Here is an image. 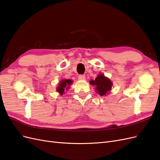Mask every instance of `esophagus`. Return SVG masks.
<instances>
[{
    "mask_svg": "<svg viewBox=\"0 0 160 160\" xmlns=\"http://www.w3.org/2000/svg\"><path fill=\"white\" fill-rule=\"evenodd\" d=\"M78 79L79 80H85V76L83 75H79L78 76Z\"/></svg>",
    "mask_w": 160,
    "mask_h": 160,
    "instance_id": "34e87169",
    "label": "esophagus"
}]
</instances>
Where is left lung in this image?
<instances>
[{
    "label": "left lung",
    "instance_id": "left-lung-1",
    "mask_svg": "<svg viewBox=\"0 0 160 160\" xmlns=\"http://www.w3.org/2000/svg\"><path fill=\"white\" fill-rule=\"evenodd\" d=\"M90 84L96 86V92L101 96L107 95L113 85L111 81L103 74L98 75L94 81L91 80Z\"/></svg>",
    "mask_w": 160,
    "mask_h": 160
}]
</instances>
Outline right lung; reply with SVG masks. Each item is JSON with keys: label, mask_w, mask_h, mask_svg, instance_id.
I'll return each mask as SVG.
<instances>
[{"label": "right lung", "mask_w": 160, "mask_h": 160, "mask_svg": "<svg viewBox=\"0 0 160 160\" xmlns=\"http://www.w3.org/2000/svg\"><path fill=\"white\" fill-rule=\"evenodd\" d=\"M72 83L71 79H63L61 80L59 86H57V91L59 92L60 95H62L65 89H68L69 88V85Z\"/></svg>", "instance_id": "right-lung-1"}]
</instances>
